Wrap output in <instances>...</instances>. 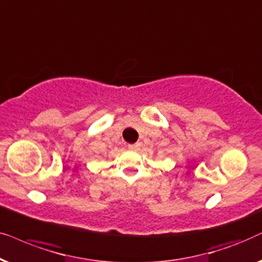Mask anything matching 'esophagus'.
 I'll list each match as a JSON object with an SVG mask.
<instances>
[{"instance_id": "1", "label": "esophagus", "mask_w": 262, "mask_h": 262, "mask_svg": "<svg viewBox=\"0 0 262 262\" xmlns=\"http://www.w3.org/2000/svg\"><path fill=\"white\" fill-rule=\"evenodd\" d=\"M129 149H137L138 148V144H129L128 145Z\"/></svg>"}]
</instances>
